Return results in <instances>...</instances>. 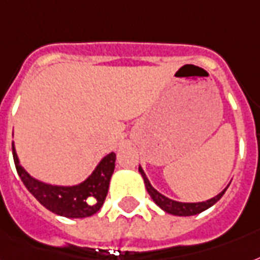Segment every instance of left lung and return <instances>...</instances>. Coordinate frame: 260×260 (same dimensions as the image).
<instances>
[{
    "label": "left lung",
    "instance_id": "1",
    "mask_svg": "<svg viewBox=\"0 0 260 260\" xmlns=\"http://www.w3.org/2000/svg\"><path fill=\"white\" fill-rule=\"evenodd\" d=\"M139 172L142 174V177L144 180V185H146V189L151 196V199L155 202L156 206H159L165 213H169L172 215H177V217H191V215H196V214H201L202 211H205V210L210 209L211 206L215 205L222 195L225 193V191L229 187V184H228V187L218 193L217 196H214L209 201L205 202H195V203H188V202H177L173 201V199H170L168 196L162 195L161 192H158L155 188L152 187L151 183H150V180L147 178L146 173H144V170L142 166H139Z\"/></svg>",
    "mask_w": 260,
    "mask_h": 260
}]
</instances>
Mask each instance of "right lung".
<instances>
[{"instance_id": "1", "label": "right lung", "mask_w": 260, "mask_h": 260, "mask_svg": "<svg viewBox=\"0 0 260 260\" xmlns=\"http://www.w3.org/2000/svg\"><path fill=\"white\" fill-rule=\"evenodd\" d=\"M12 151L16 170L25 188L51 213L67 218H86L98 213L104 206L116 165L114 152L105 155L95 166L92 173L82 183L75 185H55L32 177L21 166L16 154L15 143H12Z\"/></svg>"}]
</instances>
